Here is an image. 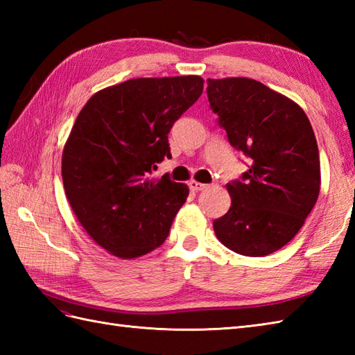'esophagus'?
<instances>
[{"mask_svg": "<svg viewBox=\"0 0 355 355\" xmlns=\"http://www.w3.org/2000/svg\"><path fill=\"white\" fill-rule=\"evenodd\" d=\"M189 187L192 191H195V192H198V191H205L206 189V184H202V183H198V182H195V180H192V182H189Z\"/></svg>", "mask_w": 355, "mask_h": 355, "instance_id": "34e87169", "label": "esophagus"}]
</instances>
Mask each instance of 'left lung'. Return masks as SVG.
Returning <instances> with one entry per match:
<instances>
[{
    "label": "left lung",
    "mask_w": 355,
    "mask_h": 355,
    "mask_svg": "<svg viewBox=\"0 0 355 355\" xmlns=\"http://www.w3.org/2000/svg\"><path fill=\"white\" fill-rule=\"evenodd\" d=\"M210 108L248 169L227 184L229 212L214 221L235 253L266 256L296 236L320 192L315 135L304 110L248 78L207 79Z\"/></svg>",
    "instance_id": "obj_1"
}]
</instances>
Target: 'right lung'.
<instances>
[{
  "label": "right lung",
  "instance_id": "obj_1",
  "mask_svg": "<svg viewBox=\"0 0 355 355\" xmlns=\"http://www.w3.org/2000/svg\"><path fill=\"white\" fill-rule=\"evenodd\" d=\"M200 76L140 78L89 97L62 154V182L82 227L105 250L132 259L168 238L189 189L157 163L171 158L172 125L202 93Z\"/></svg>",
  "mask_w": 355,
  "mask_h": 355
}]
</instances>
